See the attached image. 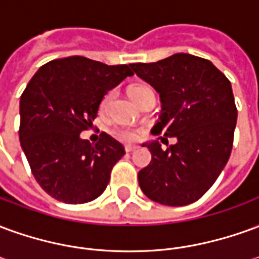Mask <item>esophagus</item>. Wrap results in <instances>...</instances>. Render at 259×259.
<instances>
[{
  "instance_id": "esophagus-1",
  "label": "esophagus",
  "mask_w": 259,
  "mask_h": 259,
  "mask_svg": "<svg viewBox=\"0 0 259 259\" xmlns=\"http://www.w3.org/2000/svg\"><path fill=\"white\" fill-rule=\"evenodd\" d=\"M137 148H139V147H136V146H126V147H124V151H126V152H133V151H136Z\"/></svg>"
}]
</instances>
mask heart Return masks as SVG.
<instances>
[{
  "mask_svg": "<svg viewBox=\"0 0 259 259\" xmlns=\"http://www.w3.org/2000/svg\"><path fill=\"white\" fill-rule=\"evenodd\" d=\"M130 96H132V98H133L137 104L140 101H143L147 97H155L154 96V91L146 84L133 85V87L130 89ZM109 100H111V94H108V96L104 98V101H102L101 104L102 111L107 109ZM112 135L120 141H132L137 137V133H136L135 130L129 129V127H126V126H116V127H113Z\"/></svg>",
  "mask_w": 259,
  "mask_h": 259,
  "instance_id": "b5f03b06",
  "label": "heart"
}]
</instances>
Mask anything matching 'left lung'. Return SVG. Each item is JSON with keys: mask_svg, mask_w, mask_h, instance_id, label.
Instances as JSON below:
<instances>
[{"mask_svg": "<svg viewBox=\"0 0 259 259\" xmlns=\"http://www.w3.org/2000/svg\"><path fill=\"white\" fill-rule=\"evenodd\" d=\"M130 66L161 98L151 133L178 139L168 150L157 140L143 144L151 162L139 172L140 189L162 205L191 204L209 190L230 157L237 122L232 84L211 61L190 54Z\"/></svg>", "mask_w": 259, "mask_h": 259, "instance_id": "obj_1", "label": "left lung"}]
</instances>
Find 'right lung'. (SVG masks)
<instances>
[{
	"mask_svg": "<svg viewBox=\"0 0 259 259\" xmlns=\"http://www.w3.org/2000/svg\"><path fill=\"white\" fill-rule=\"evenodd\" d=\"M127 76L129 65L68 57L41 66L26 85L20 146L37 183L55 200L84 204L107 189L123 146L107 133L93 146L80 133L93 124L104 96Z\"/></svg>",
	"mask_w": 259,
	"mask_h": 259,
	"instance_id": "obj_1",
	"label": "right lung"
}]
</instances>
